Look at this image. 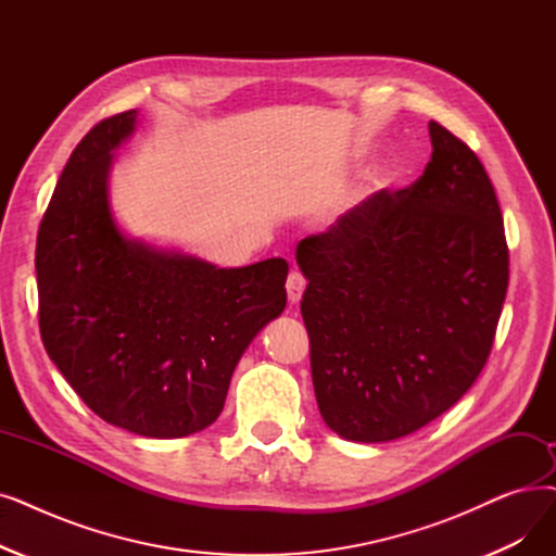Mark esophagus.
Segmentation results:
<instances>
[{"mask_svg": "<svg viewBox=\"0 0 556 556\" xmlns=\"http://www.w3.org/2000/svg\"><path fill=\"white\" fill-rule=\"evenodd\" d=\"M304 288H306V279H304V277H302L298 270H293L291 275H288V279H286V293H288V302H291V304H298V302L302 300Z\"/></svg>", "mask_w": 556, "mask_h": 556, "instance_id": "1", "label": "esophagus"}]
</instances>
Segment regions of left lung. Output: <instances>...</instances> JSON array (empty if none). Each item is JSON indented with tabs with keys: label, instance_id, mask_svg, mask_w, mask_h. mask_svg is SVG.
Instances as JSON below:
<instances>
[{
	"label": "left lung",
	"instance_id": "8db88e82",
	"mask_svg": "<svg viewBox=\"0 0 556 556\" xmlns=\"http://www.w3.org/2000/svg\"><path fill=\"white\" fill-rule=\"evenodd\" d=\"M431 159L329 231L300 240L302 318L320 416L338 437L414 433L475 383L495 338L509 250L493 184L466 142L429 123Z\"/></svg>",
	"mask_w": 556,
	"mask_h": 556
}]
</instances>
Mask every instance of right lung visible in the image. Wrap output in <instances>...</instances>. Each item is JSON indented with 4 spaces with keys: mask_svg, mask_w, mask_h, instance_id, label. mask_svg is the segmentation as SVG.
Returning a JSON list of instances; mask_svg holds the SVG:
<instances>
[{
    "mask_svg": "<svg viewBox=\"0 0 556 556\" xmlns=\"http://www.w3.org/2000/svg\"><path fill=\"white\" fill-rule=\"evenodd\" d=\"M136 119L94 125L59 177L36 240L40 336L102 420L181 439L220 416L240 356L281 316L288 263L218 268L119 229L109 175Z\"/></svg>",
    "mask_w": 556,
    "mask_h": 556,
    "instance_id": "right-lung-1",
    "label": "right lung"
}]
</instances>
